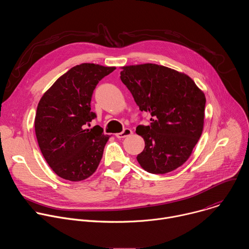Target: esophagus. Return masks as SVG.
Instances as JSON below:
<instances>
[{
  "label": "esophagus",
  "instance_id": "1",
  "mask_svg": "<svg viewBox=\"0 0 249 249\" xmlns=\"http://www.w3.org/2000/svg\"><path fill=\"white\" fill-rule=\"evenodd\" d=\"M132 134H133V132H132V130H131V129H129V128H125L122 132L117 133V134H116V137H117L118 139H121V138L128 137V136H130V135H132Z\"/></svg>",
  "mask_w": 249,
  "mask_h": 249
}]
</instances>
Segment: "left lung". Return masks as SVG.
Wrapping results in <instances>:
<instances>
[{
    "instance_id": "8db88e82",
    "label": "left lung",
    "mask_w": 249,
    "mask_h": 249,
    "mask_svg": "<svg viewBox=\"0 0 249 249\" xmlns=\"http://www.w3.org/2000/svg\"><path fill=\"white\" fill-rule=\"evenodd\" d=\"M120 79L141 111L150 112L151 125H139L145 149L138 155L140 165L150 173L163 174L181 166L200 139L206 97L183 73L157 64L121 68Z\"/></svg>"
}]
</instances>
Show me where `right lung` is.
Here are the masks:
<instances>
[{
    "mask_svg": "<svg viewBox=\"0 0 249 249\" xmlns=\"http://www.w3.org/2000/svg\"><path fill=\"white\" fill-rule=\"evenodd\" d=\"M115 67L84 63L71 68L43 94L37 105L34 127L40 151L62 178L82 181L96 170L109 139L90 122L95 113L90 101L98 82Z\"/></svg>",
    "mask_w": 249,
    "mask_h": 249,
    "instance_id": "right-lung-1",
    "label": "right lung"
}]
</instances>
